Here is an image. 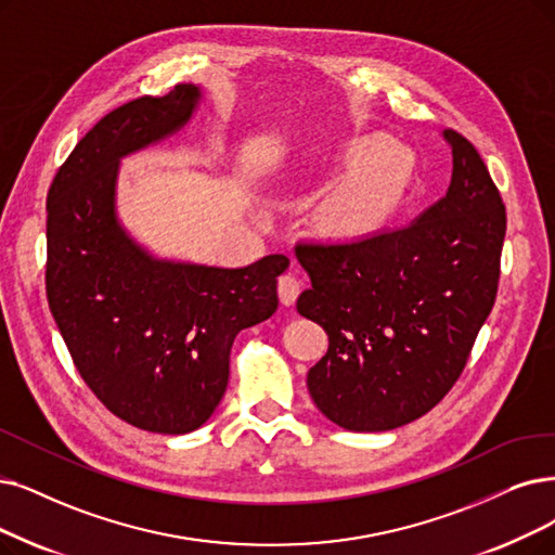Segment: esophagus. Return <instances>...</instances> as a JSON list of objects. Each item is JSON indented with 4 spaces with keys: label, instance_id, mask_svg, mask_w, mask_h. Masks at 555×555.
I'll list each match as a JSON object with an SVG mask.
<instances>
[{
    "label": "esophagus",
    "instance_id": "34e87169",
    "mask_svg": "<svg viewBox=\"0 0 555 555\" xmlns=\"http://www.w3.org/2000/svg\"><path fill=\"white\" fill-rule=\"evenodd\" d=\"M300 294V280L294 273H284L278 278V296L282 305H294Z\"/></svg>",
    "mask_w": 555,
    "mask_h": 555
}]
</instances>
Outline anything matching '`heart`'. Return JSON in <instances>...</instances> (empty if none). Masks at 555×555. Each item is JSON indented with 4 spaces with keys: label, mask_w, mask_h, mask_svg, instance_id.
I'll return each mask as SVG.
<instances>
[{
    "label": "heart",
    "mask_w": 555,
    "mask_h": 555,
    "mask_svg": "<svg viewBox=\"0 0 555 555\" xmlns=\"http://www.w3.org/2000/svg\"><path fill=\"white\" fill-rule=\"evenodd\" d=\"M346 172L319 205L317 225L335 241H362L380 232L405 201L416 177V154L401 141L352 145Z\"/></svg>",
    "instance_id": "b5f03b06"
}]
</instances>
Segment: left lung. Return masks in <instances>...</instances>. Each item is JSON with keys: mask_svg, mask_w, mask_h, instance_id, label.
I'll use <instances>...</instances> for the list:
<instances>
[{"mask_svg": "<svg viewBox=\"0 0 555 555\" xmlns=\"http://www.w3.org/2000/svg\"><path fill=\"white\" fill-rule=\"evenodd\" d=\"M447 195L414 223L350 243H298V312L327 332L307 371L317 408L352 433L401 428L460 378L499 286L505 207L476 147L447 129Z\"/></svg>", "mask_w": 555, "mask_h": 555, "instance_id": "8db88e82", "label": "left lung"}]
</instances>
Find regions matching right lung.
Wrapping results in <instances>:
<instances>
[{
  "label": "right lung",
  "instance_id": "right-lung-1",
  "mask_svg": "<svg viewBox=\"0 0 555 555\" xmlns=\"http://www.w3.org/2000/svg\"><path fill=\"white\" fill-rule=\"evenodd\" d=\"M203 100L195 83L106 114L77 143L48 193V300L83 383L127 424L184 435L228 389L243 327L278 309L269 255L243 269L159 259L118 218L120 159L180 131Z\"/></svg>",
  "mask_w": 555,
  "mask_h": 555
}]
</instances>
